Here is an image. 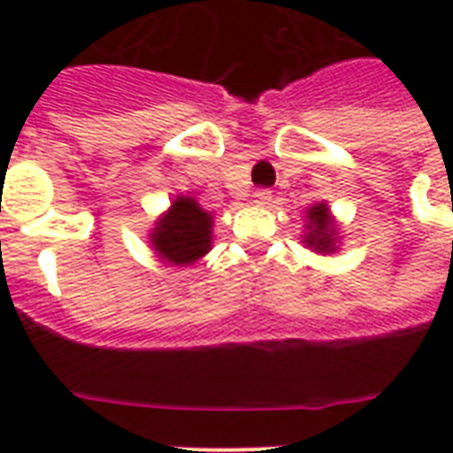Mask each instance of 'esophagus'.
Instances as JSON below:
<instances>
[{"instance_id": "1", "label": "esophagus", "mask_w": 453, "mask_h": 453, "mask_svg": "<svg viewBox=\"0 0 453 453\" xmlns=\"http://www.w3.org/2000/svg\"><path fill=\"white\" fill-rule=\"evenodd\" d=\"M270 199H273V192H270V190H256L254 192V202L258 206L270 204Z\"/></svg>"}]
</instances>
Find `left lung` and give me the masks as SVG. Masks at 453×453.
I'll return each mask as SVG.
<instances>
[{"label": "left lung", "mask_w": 453, "mask_h": 453, "mask_svg": "<svg viewBox=\"0 0 453 453\" xmlns=\"http://www.w3.org/2000/svg\"><path fill=\"white\" fill-rule=\"evenodd\" d=\"M305 233H303V244L312 249L315 254H336L338 251V223L331 213L326 202H317L305 211Z\"/></svg>", "instance_id": "8db88e82"}]
</instances>
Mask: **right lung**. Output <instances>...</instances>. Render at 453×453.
<instances>
[{"label": "right lung", "mask_w": 453, "mask_h": 453, "mask_svg": "<svg viewBox=\"0 0 453 453\" xmlns=\"http://www.w3.org/2000/svg\"><path fill=\"white\" fill-rule=\"evenodd\" d=\"M155 256L166 265H195L213 247V213L195 197L178 195L148 233Z\"/></svg>", "instance_id": "right-lung-1"}]
</instances>
